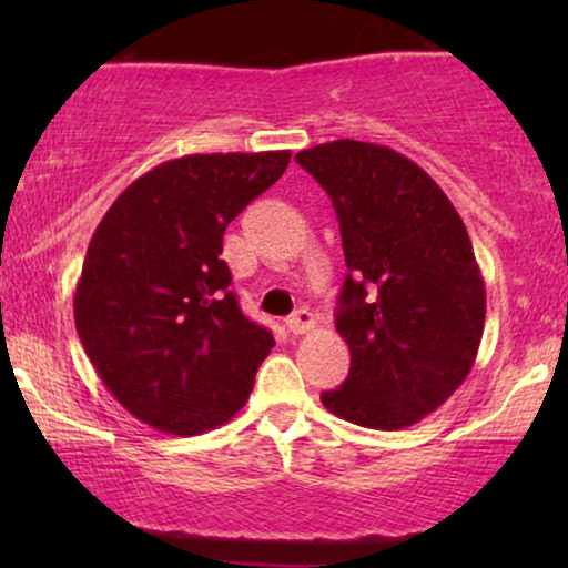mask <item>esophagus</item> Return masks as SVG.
<instances>
[{
  "label": "esophagus",
  "mask_w": 568,
  "mask_h": 568,
  "mask_svg": "<svg viewBox=\"0 0 568 568\" xmlns=\"http://www.w3.org/2000/svg\"><path fill=\"white\" fill-rule=\"evenodd\" d=\"M285 325H288L291 334H306V331L315 328V315H312L306 306H302V310L293 312L288 321H285Z\"/></svg>",
  "instance_id": "34e87169"
}]
</instances>
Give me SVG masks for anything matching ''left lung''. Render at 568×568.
I'll use <instances>...</instances> for the list:
<instances>
[{"label": "left lung", "instance_id": "1", "mask_svg": "<svg viewBox=\"0 0 568 568\" xmlns=\"http://www.w3.org/2000/svg\"><path fill=\"white\" fill-rule=\"evenodd\" d=\"M296 162L334 202L349 270L336 312L349 376L323 406L371 429L416 425L467 379L484 336L486 285L465 221L389 146L342 139Z\"/></svg>", "mask_w": 568, "mask_h": 568}]
</instances>
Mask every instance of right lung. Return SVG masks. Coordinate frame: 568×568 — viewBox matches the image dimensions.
<instances>
[{
  "mask_svg": "<svg viewBox=\"0 0 568 568\" xmlns=\"http://www.w3.org/2000/svg\"><path fill=\"white\" fill-rule=\"evenodd\" d=\"M288 162L291 152L168 160L135 179L93 232L74 293L77 334L109 393L143 425L200 435L245 406L275 338L240 310L221 243Z\"/></svg>",
  "mask_w": 568,
  "mask_h": 568,
  "instance_id": "1",
  "label": "right lung"
}]
</instances>
